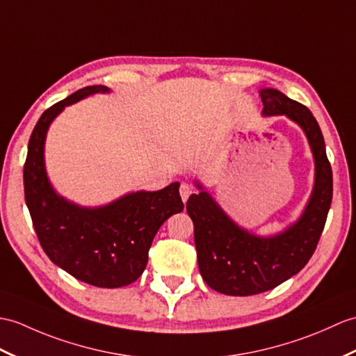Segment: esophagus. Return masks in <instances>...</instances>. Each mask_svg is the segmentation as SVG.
Segmentation results:
<instances>
[{
  "label": "esophagus",
  "mask_w": 356,
  "mask_h": 356,
  "mask_svg": "<svg viewBox=\"0 0 356 356\" xmlns=\"http://www.w3.org/2000/svg\"><path fill=\"white\" fill-rule=\"evenodd\" d=\"M180 197H181V200H184V203H186V200H188V197L191 195V193H193V189H191V186L189 185H186V184H181L180 185Z\"/></svg>",
  "instance_id": "esophagus-1"
}]
</instances>
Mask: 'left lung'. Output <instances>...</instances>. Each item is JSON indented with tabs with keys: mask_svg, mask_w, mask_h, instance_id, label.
Returning <instances> with one entry per match:
<instances>
[{
	"mask_svg": "<svg viewBox=\"0 0 356 356\" xmlns=\"http://www.w3.org/2000/svg\"><path fill=\"white\" fill-rule=\"evenodd\" d=\"M264 117L285 115L308 139L314 158V186L300 217L282 232L261 236L230 218L204 186L186 203L194 222L198 270L212 290L227 296H253L273 290L307 266L323 232L332 202V170L325 139L308 107L277 89L259 90Z\"/></svg>",
	"mask_w": 356,
	"mask_h": 356,
	"instance_id": "1",
	"label": "left lung"
}]
</instances>
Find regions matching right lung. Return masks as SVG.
I'll return each mask as SVG.
<instances>
[{"label":"right lung","mask_w":356,"mask_h":356,"mask_svg":"<svg viewBox=\"0 0 356 356\" xmlns=\"http://www.w3.org/2000/svg\"><path fill=\"white\" fill-rule=\"evenodd\" d=\"M111 89L86 86L47 109L33 129L24 165V194L44 252L71 276L100 288L129 285L143 275L159 227L184 211L179 181L136 191L103 206H80L56 193L45 168L48 129L66 106Z\"/></svg>","instance_id":"1"}]
</instances>
